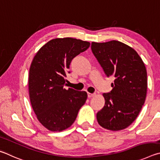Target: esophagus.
Segmentation results:
<instances>
[{
    "mask_svg": "<svg viewBox=\"0 0 160 160\" xmlns=\"http://www.w3.org/2000/svg\"><path fill=\"white\" fill-rule=\"evenodd\" d=\"M95 93H88V98H92V97H93L94 96H95Z\"/></svg>",
    "mask_w": 160,
    "mask_h": 160,
    "instance_id": "34e87169",
    "label": "esophagus"
}]
</instances>
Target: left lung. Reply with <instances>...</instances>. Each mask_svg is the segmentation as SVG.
<instances>
[{
  "label": "left lung",
  "mask_w": 160,
  "mask_h": 160,
  "mask_svg": "<svg viewBox=\"0 0 160 160\" xmlns=\"http://www.w3.org/2000/svg\"><path fill=\"white\" fill-rule=\"evenodd\" d=\"M91 50L105 75L114 78L112 90L103 93L105 103L97 113L98 122L106 129L122 130L132 124L144 105L146 68L136 50L122 42H92Z\"/></svg>",
  "instance_id": "obj_1"
}]
</instances>
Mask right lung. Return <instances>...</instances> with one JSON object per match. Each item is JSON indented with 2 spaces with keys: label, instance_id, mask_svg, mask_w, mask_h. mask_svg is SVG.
<instances>
[{
  "label": "right lung",
  "instance_id": "add662e5",
  "mask_svg": "<svg viewBox=\"0 0 160 160\" xmlns=\"http://www.w3.org/2000/svg\"><path fill=\"white\" fill-rule=\"evenodd\" d=\"M90 43L72 38H55L36 53L29 74V92L38 121L52 131H61L74 122L87 93L64 88L72 59L84 52Z\"/></svg>",
  "mask_w": 160,
  "mask_h": 160
}]
</instances>
